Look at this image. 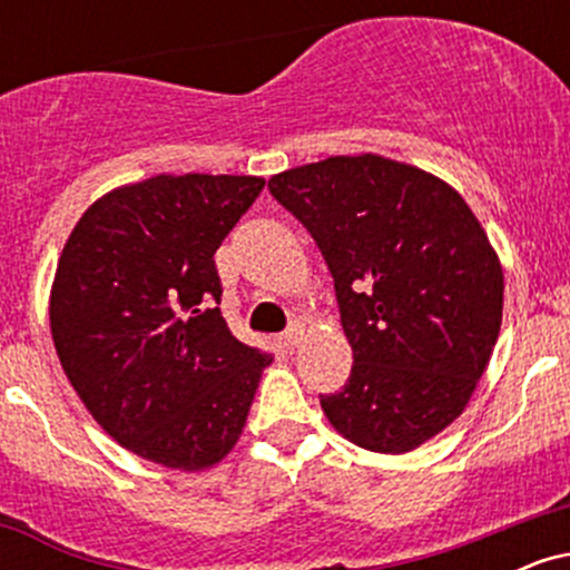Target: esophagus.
Listing matches in <instances>:
<instances>
[{"label":"esophagus","instance_id":"obj_1","mask_svg":"<svg viewBox=\"0 0 570 570\" xmlns=\"http://www.w3.org/2000/svg\"><path fill=\"white\" fill-rule=\"evenodd\" d=\"M303 335H305L303 326H292L289 332H284V335H281V345H284L286 351H294L299 343H303Z\"/></svg>","mask_w":570,"mask_h":570}]
</instances>
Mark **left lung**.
Masks as SVG:
<instances>
[{"instance_id": "1", "label": "left lung", "mask_w": 570, "mask_h": 570, "mask_svg": "<svg viewBox=\"0 0 570 570\" xmlns=\"http://www.w3.org/2000/svg\"><path fill=\"white\" fill-rule=\"evenodd\" d=\"M273 198L322 248L353 351L322 396L337 434L402 455L466 410L493 356L503 267L469 203L383 155H337L271 176Z\"/></svg>"}]
</instances>
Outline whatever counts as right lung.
Returning a JSON list of instances; mask_svg holds the SVG:
<instances>
[{"mask_svg": "<svg viewBox=\"0 0 570 570\" xmlns=\"http://www.w3.org/2000/svg\"><path fill=\"white\" fill-rule=\"evenodd\" d=\"M263 187L230 174L115 187L58 257L50 332L71 389L117 444L166 469L217 466L273 362L233 337L214 265Z\"/></svg>", "mask_w": 570, "mask_h": 570, "instance_id": "right-lung-1", "label": "right lung"}]
</instances>
